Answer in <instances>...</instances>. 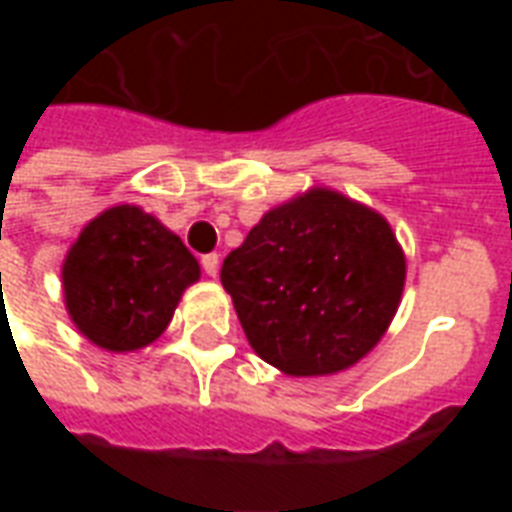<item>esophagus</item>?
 I'll list each match as a JSON object with an SVG mask.
<instances>
[{
	"label": "esophagus",
	"instance_id": "esophagus-1",
	"mask_svg": "<svg viewBox=\"0 0 512 512\" xmlns=\"http://www.w3.org/2000/svg\"><path fill=\"white\" fill-rule=\"evenodd\" d=\"M202 271H205L208 277L216 279V274H219V255H205V257H202Z\"/></svg>",
	"mask_w": 512,
	"mask_h": 512
}]
</instances>
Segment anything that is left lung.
Listing matches in <instances>:
<instances>
[{
  "label": "left lung",
  "instance_id": "1",
  "mask_svg": "<svg viewBox=\"0 0 512 512\" xmlns=\"http://www.w3.org/2000/svg\"><path fill=\"white\" fill-rule=\"evenodd\" d=\"M222 285L255 354L296 378L354 367L384 337L406 255L384 216L326 186L263 213Z\"/></svg>",
  "mask_w": 512,
  "mask_h": 512
}]
</instances>
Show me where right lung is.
I'll return each instance as SVG.
<instances>
[{
  "label": "right lung",
  "instance_id": "obj_1",
  "mask_svg": "<svg viewBox=\"0 0 512 512\" xmlns=\"http://www.w3.org/2000/svg\"><path fill=\"white\" fill-rule=\"evenodd\" d=\"M200 263L153 213L112 205L84 224L62 260V296L73 326L112 354L156 343Z\"/></svg>",
  "mask_w": 512,
  "mask_h": 512
}]
</instances>
